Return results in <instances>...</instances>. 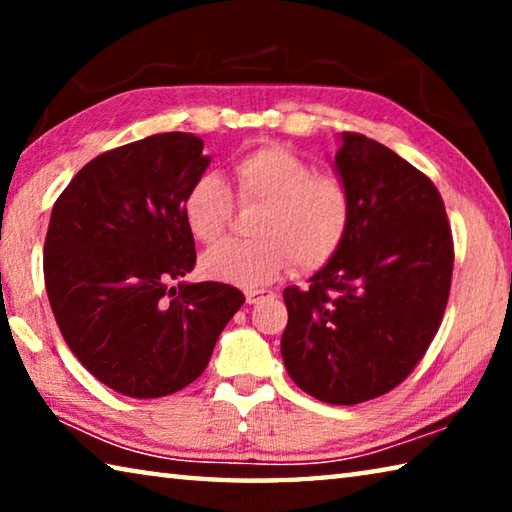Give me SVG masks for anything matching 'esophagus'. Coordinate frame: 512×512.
<instances>
[{"mask_svg":"<svg viewBox=\"0 0 512 512\" xmlns=\"http://www.w3.org/2000/svg\"><path fill=\"white\" fill-rule=\"evenodd\" d=\"M268 296H271V291H266V289H248V291H246L248 305H257L259 300H264V298H268Z\"/></svg>","mask_w":512,"mask_h":512,"instance_id":"esophagus-1","label":"esophagus"}]
</instances>
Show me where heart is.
Instances as JSON below:
<instances>
[{
  "label": "heart",
  "instance_id": "1",
  "mask_svg": "<svg viewBox=\"0 0 512 512\" xmlns=\"http://www.w3.org/2000/svg\"><path fill=\"white\" fill-rule=\"evenodd\" d=\"M235 189L241 205H259L250 232L257 239H225L201 259L207 277L235 287L273 282L293 264L316 271L339 253L352 223V194L343 178L314 173L289 149L268 142L235 162ZM235 212L230 187L205 173L187 189L183 214L189 232L203 244L219 239Z\"/></svg>",
  "mask_w": 512,
  "mask_h": 512
}]
</instances>
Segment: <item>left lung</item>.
<instances>
[{"instance_id": "1", "label": "left lung", "mask_w": 512, "mask_h": 512, "mask_svg": "<svg viewBox=\"0 0 512 512\" xmlns=\"http://www.w3.org/2000/svg\"><path fill=\"white\" fill-rule=\"evenodd\" d=\"M341 140L334 167L352 223L309 289H284L282 359L307 395L350 406L393 391L424 357L447 307L454 241L422 171L366 135Z\"/></svg>"}]
</instances>
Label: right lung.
<instances>
[{"label":"right lung","mask_w":512,"mask_h":512,"mask_svg":"<svg viewBox=\"0 0 512 512\" xmlns=\"http://www.w3.org/2000/svg\"><path fill=\"white\" fill-rule=\"evenodd\" d=\"M210 158L192 133H160L97 155L51 210L45 287L74 357L137 400L203 375L246 298L221 282H178L196 264L183 214Z\"/></svg>","instance_id":"obj_1"}]
</instances>
